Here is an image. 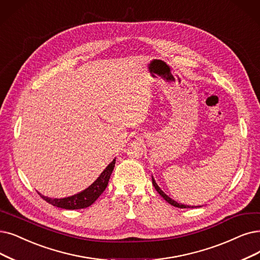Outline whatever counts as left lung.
<instances>
[{
  "mask_svg": "<svg viewBox=\"0 0 260 260\" xmlns=\"http://www.w3.org/2000/svg\"><path fill=\"white\" fill-rule=\"evenodd\" d=\"M152 184H153V186H154V189L157 190V192L163 197V199L168 202L169 204H171L172 206H174V207H177V208H194V207H191V206H186V205H182V204H179V203H177V202H175L174 200H172L171 197H169L168 195H166L160 188H159V185L155 183V180L153 179V177H152ZM201 207V206H200Z\"/></svg>",
  "mask_w": 260,
  "mask_h": 260,
  "instance_id": "1",
  "label": "left lung"
}]
</instances>
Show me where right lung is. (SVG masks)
<instances>
[{
  "instance_id": "obj_1",
  "label": "right lung",
  "mask_w": 260,
  "mask_h": 260,
  "mask_svg": "<svg viewBox=\"0 0 260 260\" xmlns=\"http://www.w3.org/2000/svg\"><path fill=\"white\" fill-rule=\"evenodd\" d=\"M114 166H115V159L107 166L106 170L100 174V176L96 179V181H94V183H91L87 189L78 194L69 197H64V199H51V197L44 196L40 193L39 195L43 197L46 202L55 207H58V208L69 210L86 208V207H89L91 204H94L98 197L102 194V192L106 190L109 183V179L111 177V174L114 170Z\"/></svg>"
}]
</instances>
